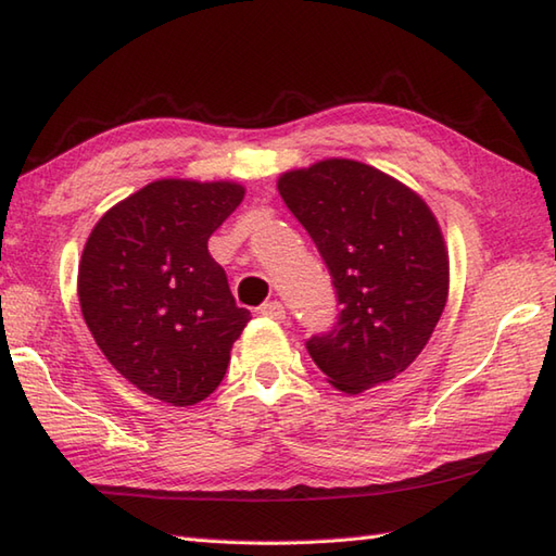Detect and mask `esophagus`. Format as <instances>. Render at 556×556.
I'll use <instances>...</instances> for the list:
<instances>
[{"label":"esophagus","mask_w":556,"mask_h":556,"mask_svg":"<svg viewBox=\"0 0 556 556\" xmlns=\"http://www.w3.org/2000/svg\"><path fill=\"white\" fill-rule=\"evenodd\" d=\"M260 313H263L265 317H269V320H285V317H287L285 305H281L279 301L263 303V305H260Z\"/></svg>","instance_id":"34e87169"}]
</instances>
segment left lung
<instances>
[{
    "instance_id": "1",
    "label": "left lung",
    "mask_w": 556,
    "mask_h": 556,
    "mask_svg": "<svg viewBox=\"0 0 556 556\" xmlns=\"http://www.w3.org/2000/svg\"><path fill=\"white\" fill-rule=\"evenodd\" d=\"M279 193L327 265L339 305L332 327L305 339L311 358L346 394L394 380L446 305L448 260L430 207L353 160L289 172Z\"/></svg>"
}]
</instances>
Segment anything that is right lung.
<instances>
[{
    "label": "right lung",
    "mask_w": 556,
    "mask_h": 556,
    "mask_svg": "<svg viewBox=\"0 0 556 556\" xmlns=\"http://www.w3.org/2000/svg\"><path fill=\"white\" fill-rule=\"evenodd\" d=\"M243 200L239 184L164 179L104 215L83 248V320L140 392L193 406L224 380L251 313L236 305L207 239Z\"/></svg>",
    "instance_id": "add662e5"
}]
</instances>
